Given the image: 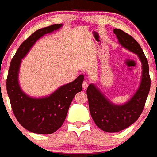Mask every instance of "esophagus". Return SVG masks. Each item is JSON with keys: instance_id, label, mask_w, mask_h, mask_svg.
<instances>
[{"instance_id": "obj_1", "label": "esophagus", "mask_w": 157, "mask_h": 157, "mask_svg": "<svg viewBox=\"0 0 157 157\" xmlns=\"http://www.w3.org/2000/svg\"><path fill=\"white\" fill-rule=\"evenodd\" d=\"M88 84H89V83H88V81H84L83 84H82V87H83L84 89H86V88H88Z\"/></svg>"}]
</instances>
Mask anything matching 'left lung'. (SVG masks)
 <instances>
[{"label": "left lung", "instance_id": "1", "mask_svg": "<svg viewBox=\"0 0 157 157\" xmlns=\"http://www.w3.org/2000/svg\"><path fill=\"white\" fill-rule=\"evenodd\" d=\"M114 33L122 47L137 55L142 65L139 87L131 98L122 105H117L91 83L87 88L89 111L95 124L108 133H115L133 124L142 113L150 88V77L147 58L139 43L123 30L114 29Z\"/></svg>", "mask_w": 157, "mask_h": 157}]
</instances>
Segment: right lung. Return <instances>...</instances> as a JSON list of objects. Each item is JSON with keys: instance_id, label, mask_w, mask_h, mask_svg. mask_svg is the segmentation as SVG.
<instances>
[{"instance_id": "add662e5", "label": "right lung", "mask_w": 157, "mask_h": 157, "mask_svg": "<svg viewBox=\"0 0 157 157\" xmlns=\"http://www.w3.org/2000/svg\"><path fill=\"white\" fill-rule=\"evenodd\" d=\"M62 26V24H53L34 32L18 48L9 68L6 85L13 114L21 126L39 134H50L63 125L72 99L82 90L83 75L45 97H31L20 85L19 72L23 59L39 39Z\"/></svg>"}]
</instances>
